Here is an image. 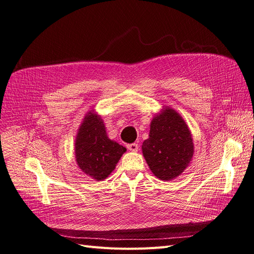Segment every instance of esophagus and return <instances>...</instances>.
Masks as SVG:
<instances>
[{
  "instance_id": "esophagus-1",
  "label": "esophagus",
  "mask_w": 254,
  "mask_h": 254,
  "mask_svg": "<svg viewBox=\"0 0 254 254\" xmlns=\"http://www.w3.org/2000/svg\"><path fill=\"white\" fill-rule=\"evenodd\" d=\"M127 148H128L129 150H131V151H137V149H139V145H137L136 143L128 144V145H127Z\"/></svg>"
}]
</instances>
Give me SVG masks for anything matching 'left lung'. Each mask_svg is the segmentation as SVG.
<instances>
[{
	"label": "left lung",
	"mask_w": 254,
	"mask_h": 254,
	"mask_svg": "<svg viewBox=\"0 0 254 254\" xmlns=\"http://www.w3.org/2000/svg\"><path fill=\"white\" fill-rule=\"evenodd\" d=\"M142 150L153 175L170 181L189 166L194 144L186 122L175 110L166 108L152 119L149 137L143 142Z\"/></svg>",
	"instance_id": "8db88e82"
}]
</instances>
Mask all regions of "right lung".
<instances>
[{
    "label": "right lung",
    "instance_id": "add662e5",
    "mask_svg": "<svg viewBox=\"0 0 254 254\" xmlns=\"http://www.w3.org/2000/svg\"><path fill=\"white\" fill-rule=\"evenodd\" d=\"M125 151V147L107 136L98 115L89 112L84 117L75 142L76 161L84 174L97 181L106 179Z\"/></svg>",
    "mask_w": 254,
    "mask_h": 254
}]
</instances>
